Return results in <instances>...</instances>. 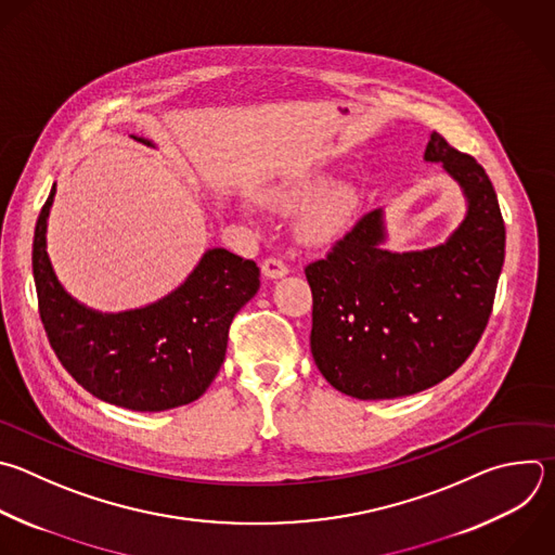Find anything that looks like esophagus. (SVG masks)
<instances>
[{"instance_id":"1","label":"esophagus","mask_w":555,"mask_h":555,"mask_svg":"<svg viewBox=\"0 0 555 555\" xmlns=\"http://www.w3.org/2000/svg\"><path fill=\"white\" fill-rule=\"evenodd\" d=\"M261 272H263L266 279H283L289 270H287V266H285L281 259L270 257V259H266V261L261 263Z\"/></svg>"}]
</instances>
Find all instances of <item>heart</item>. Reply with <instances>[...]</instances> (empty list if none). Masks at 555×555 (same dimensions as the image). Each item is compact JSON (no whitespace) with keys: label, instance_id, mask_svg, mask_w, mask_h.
Masks as SVG:
<instances>
[{"label":"heart","instance_id":"b5f03b06","mask_svg":"<svg viewBox=\"0 0 555 555\" xmlns=\"http://www.w3.org/2000/svg\"><path fill=\"white\" fill-rule=\"evenodd\" d=\"M324 173H302L296 178H287L272 188L266 196V203L276 209H296L298 205L312 201L296 220L298 237L309 246H322L333 242L352 209V188L344 180L330 184Z\"/></svg>","mask_w":555,"mask_h":555}]
</instances>
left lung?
I'll return each instance as SVG.
<instances>
[{
  "label": "left lung",
  "mask_w": 555,
  "mask_h": 555,
  "mask_svg": "<svg viewBox=\"0 0 555 555\" xmlns=\"http://www.w3.org/2000/svg\"><path fill=\"white\" fill-rule=\"evenodd\" d=\"M425 160L440 163L466 201L444 244L392 253L384 209H375L305 268L313 361L352 399L410 397L440 384L473 352L492 311L505 257L492 182L438 132L429 134Z\"/></svg>",
  "instance_id": "left-lung-1"
}]
</instances>
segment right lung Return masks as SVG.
<instances>
[{
  "label": "right lung",
  "mask_w": 555,
  "mask_h": 555,
  "mask_svg": "<svg viewBox=\"0 0 555 555\" xmlns=\"http://www.w3.org/2000/svg\"><path fill=\"white\" fill-rule=\"evenodd\" d=\"M154 147V141L134 137ZM56 182L41 209L33 272L48 339L65 371L104 403L165 412L201 399L227 354L235 313L257 294L259 268L224 248H209L167 296L117 313L76 300L48 255V218Z\"/></svg>",
  "instance_id": "add662e5"
}]
</instances>
